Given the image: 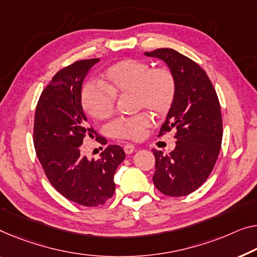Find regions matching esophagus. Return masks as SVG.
I'll return each mask as SVG.
<instances>
[{
    "mask_svg": "<svg viewBox=\"0 0 257 257\" xmlns=\"http://www.w3.org/2000/svg\"><path fill=\"white\" fill-rule=\"evenodd\" d=\"M123 150H124L125 153H127V155H132V153L135 151V148H134V145L127 144V145H124V147H123Z\"/></svg>",
    "mask_w": 257,
    "mask_h": 257,
    "instance_id": "1",
    "label": "esophagus"
}]
</instances>
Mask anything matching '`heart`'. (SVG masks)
<instances>
[{"instance_id":"b5f03b06","label":"heart","mask_w":257,"mask_h":257,"mask_svg":"<svg viewBox=\"0 0 257 257\" xmlns=\"http://www.w3.org/2000/svg\"><path fill=\"white\" fill-rule=\"evenodd\" d=\"M101 86L86 84L80 93V104L87 115L105 121L115 112V99L132 94L136 108H147L157 116L170 112L177 97V80L170 69L153 68L140 60H122L107 68L100 78ZM151 125L147 113L118 120L110 125L117 139L140 140Z\"/></svg>"}]
</instances>
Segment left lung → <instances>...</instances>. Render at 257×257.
I'll return each instance as SVG.
<instances>
[{"instance_id":"left-lung-1","label":"left lung","mask_w":257,"mask_h":257,"mask_svg":"<svg viewBox=\"0 0 257 257\" xmlns=\"http://www.w3.org/2000/svg\"><path fill=\"white\" fill-rule=\"evenodd\" d=\"M164 61L177 80V97L160 134L177 130L175 149L163 153L153 149V183L167 196H186L203 185L217 162L223 139L220 105L211 80L189 57L171 48L145 52Z\"/></svg>"}]
</instances>
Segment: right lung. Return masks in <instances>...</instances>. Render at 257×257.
<instances>
[{
  "label": "right lung",
  "instance_id": "right-lung-1",
  "mask_svg": "<svg viewBox=\"0 0 257 257\" xmlns=\"http://www.w3.org/2000/svg\"><path fill=\"white\" fill-rule=\"evenodd\" d=\"M99 59L77 61L61 69L45 87L34 116L33 143L46 177L61 195L77 204H104L115 191L114 175L125 158L109 145L98 159L82 155L83 141L95 132L80 104L84 78ZM101 144L104 137H98ZM107 143V142H106Z\"/></svg>",
  "mask_w": 257,
  "mask_h": 257
}]
</instances>
